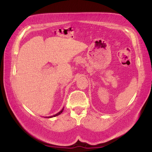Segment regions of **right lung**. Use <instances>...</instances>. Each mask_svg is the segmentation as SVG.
<instances>
[{"mask_svg":"<svg viewBox=\"0 0 152 152\" xmlns=\"http://www.w3.org/2000/svg\"><path fill=\"white\" fill-rule=\"evenodd\" d=\"M64 107L63 108V109H62L61 111H60L59 113H57V114H55V115H53V116H50V117H48V118H53V117H55V116H57V115H60V114H61L62 112H63V111H64Z\"/></svg>","mask_w":152,"mask_h":152,"instance_id":"add662e5","label":"right lung"}]
</instances>
